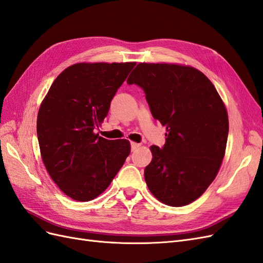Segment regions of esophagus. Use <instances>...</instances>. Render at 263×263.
<instances>
[{
    "label": "esophagus",
    "instance_id": "1",
    "mask_svg": "<svg viewBox=\"0 0 263 263\" xmlns=\"http://www.w3.org/2000/svg\"><path fill=\"white\" fill-rule=\"evenodd\" d=\"M140 145H141L140 143H136V142H132V143H131V150H132V151H134V150H137V149H138V147H139Z\"/></svg>",
    "mask_w": 263,
    "mask_h": 263
}]
</instances>
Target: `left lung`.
Wrapping results in <instances>:
<instances>
[{"label":"left lung","mask_w":263,"mask_h":263,"mask_svg":"<svg viewBox=\"0 0 263 263\" xmlns=\"http://www.w3.org/2000/svg\"><path fill=\"white\" fill-rule=\"evenodd\" d=\"M126 82L144 91L153 118L166 127L164 145L151 146L147 187L164 204L191 203L212 183L224 157L223 102L211 81L190 66L140 63Z\"/></svg>","instance_id":"obj_1"}]
</instances>
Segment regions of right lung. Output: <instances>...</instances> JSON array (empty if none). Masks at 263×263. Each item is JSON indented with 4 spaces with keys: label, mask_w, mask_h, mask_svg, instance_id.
Returning <instances> with one entry per match:
<instances>
[{
    "label": "right lung",
    "mask_w": 263,
    "mask_h": 263,
    "mask_svg": "<svg viewBox=\"0 0 263 263\" xmlns=\"http://www.w3.org/2000/svg\"><path fill=\"white\" fill-rule=\"evenodd\" d=\"M136 63H79L52 83L40 106L36 132L43 163L66 196H100L130 154L127 140L96 133L111 101Z\"/></svg>",
    "instance_id": "1"
}]
</instances>
